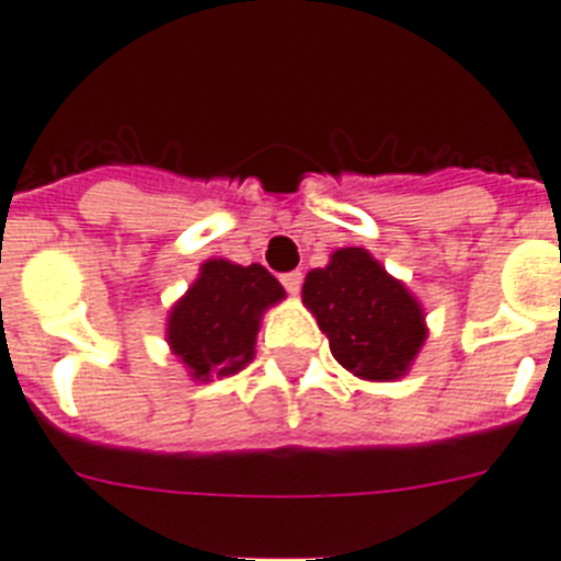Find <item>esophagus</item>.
Segmentation results:
<instances>
[{"label": "esophagus", "mask_w": 561, "mask_h": 561, "mask_svg": "<svg viewBox=\"0 0 561 561\" xmlns=\"http://www.w3.org/2000/svg\"><path fill=\"white\" fill-rule=\"evenodd\" d=\"M280 284H284V289L289 291V295H298L300 284H304V275H300V272H286V275L280 277Z\"/></svg>", "instance_id": "esophagus-1"}]
</instances>
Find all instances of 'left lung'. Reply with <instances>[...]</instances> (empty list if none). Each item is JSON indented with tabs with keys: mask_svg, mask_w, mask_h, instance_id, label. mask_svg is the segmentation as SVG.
Wrapping results in <instances>:
<instances>
[{
	"mask_svg": "<svg viewBox=\"0 0 561 561\" xmlns=\"http://www.w3.org/2000/svg\"><path fill=\"white\" fill-rule=\"evenodd\" d=\"M304 304L337 364L369 381L404 375L427 337L419 300L364 249H337L330 266L309 272Z\"/></svg>",
	"mask_w": 561,
	"mask_h": 561,
	"instance_id": "left-lung-1",
	"label": "left lung"
}]
</instances>
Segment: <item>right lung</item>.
<instances>
[{
  "label": "right lung",
  "mask_w": 561,
  "mask_h": 561,
  "mask_svg": "<svg viewBox=\"0 0 561 561\" xmlns=\"http://www.w3.org/2000/svg\"><path fill=\"white\" fill-rule=\"evenodd\" d=\"M284 298V286L261 263H203L186 298L169 314V344L194 378L231 375L254 355L261 312Z\"/></svg>",
  "instance_id": "obj_1"
}]
</instances>
